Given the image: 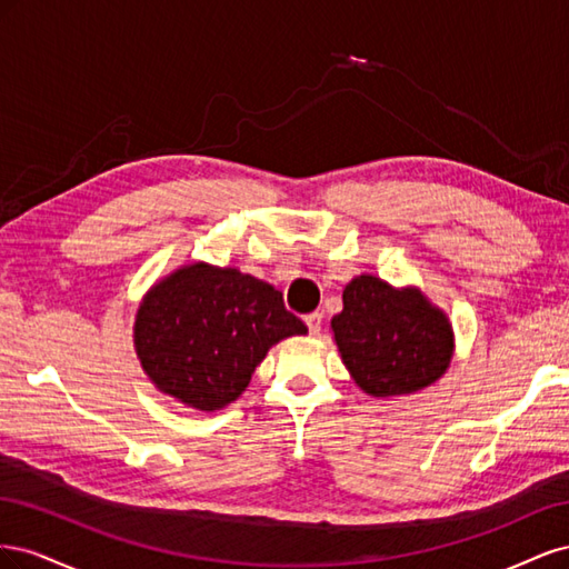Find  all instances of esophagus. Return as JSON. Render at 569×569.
Instances as JSON below:
<instances>
[{"label": "esophagus", "instance_id": "esophagus-1", "mask_svg": "<svg viewBox=\"0 0 569 569\" xmlns=\"http://www.w3.org/2000/svg\"><path fill=\"white\" fill-rule=\"evenodd\" d=\"M306 325H308V332L311 335H320V330H322V313H308L306 318Z\"/></svg>", "mask_w": 569, "mask_h": 569}]
</instances>
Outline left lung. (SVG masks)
<instances>
[{"label": "left lung", "instance_id": "left-lung-1", "mask_svg": "<svg viewBox=\"0 0 569 569\" xmlns=\"http://www.w3.org/2000/svg\"><path fill=\"white\" fill-rule=\"evenodd\" d=\"M343 366L370 396L425 389L451 363L453 332L420 291H396L360 274L343 289V311L332 318Z\"/></svg>", "mask_w": 569, "mask_h": 569}]
</instances>
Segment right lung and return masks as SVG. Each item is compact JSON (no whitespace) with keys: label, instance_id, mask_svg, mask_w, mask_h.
I'll return each instance as SVG.
<instances>
[{"label":"right lung","instance_id":"add662e5","mask_svg":"<svg viewBox=\"0 0 569 569\" xmlns=\"http://www.w3.org/2000/svg\"><path fill=\"white\" fill-rule=\"evenodd\" d=\"M306 332L272 284L234 268L194 263L149 291L137 313L134 347L163 393L218 410L249 387L272 343Z\"/></svg>","mask_w":569,"mask_h":569}]
</instances>
